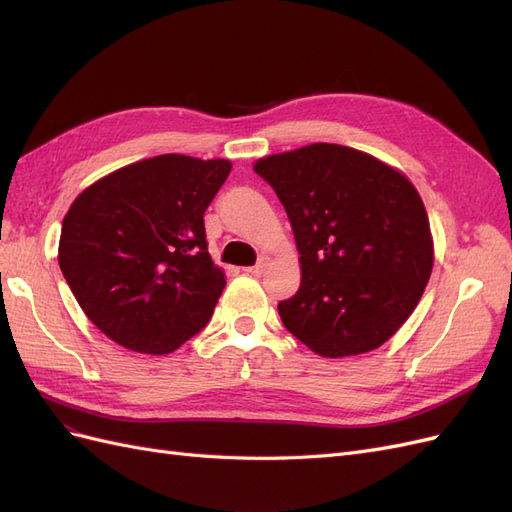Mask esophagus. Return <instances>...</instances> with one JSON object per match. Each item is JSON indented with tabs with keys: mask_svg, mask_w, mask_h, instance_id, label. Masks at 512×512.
<instances>
[{
	"mask_svg": "<svg viewBox=\"0 0 512 512\" xmlns=\"http://www.w3.org/2000/svg\"><path fill=\"white\" fill-rule=\"evenodd\" d=\"M268 263H270V257H268V255H261L259 261L255 263V266L244 268V272H246V274H253V276H259V274H263V270H266Z\"/></svg>",
	"mask_w": 512,
	"mask_h": 512,
	"instance_id": "esophagus-1",
	"label": "esophagus"
}]
</instances>
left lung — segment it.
I'll list each match as a JSON object with an SVG mask.
<instances>
[{
    "instance_id": "1",
    "label": "left lung",
    "mask_w": 512,
    "mask_h": 512,
    "mask_svg": "<svg viewBox=\"0 0 512 512\" xmlns=\"http://www.w3.org/2000/svg\"><path fill=\"white\" fill-rule=\"evenodd\" d=\"M289 217L302 283L278 304L289 332L321 357L385 344L417 308L434 266L419 191L385 161L317 142L259 159Z\"/></svg>"
}]
</instances>
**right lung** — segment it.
<instances>
[{
  "mask_svg": "<svg viewBox=\"0 0 512 512\" xmlns=\"http://www.w3.org/2000/svg\"><path fill=\"white\" fill-rule=\"evenodd\" d=\"M229 159L159 155L82 191L63 219L59 268L91 323L129 351L168 355L210 321L225 274L204 212Z\"/></svg>",
  "mask_w": 512,
  "mask_h": 512,
  "instance_id": "obj_1",
  "label": "right lung"
}]
</instances>
